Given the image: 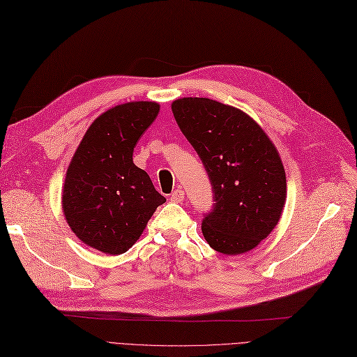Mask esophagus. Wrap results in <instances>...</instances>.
Wrapping results in <instances>:
<instances>
[{"label":"esophagus","mask_w":357,"mask_h":357,"mask_svg":"<svg viewBox=\"0 0 357 357\" xmlns=\"http://www.w3.org/2000/svg\"><path fill=\"white\" fill-rule=\"evenodd\" d=\"M169 198H171L172 202H183V201H185V190L176 189L174 192H172Z\"/></svg>","instance_id":"1"}]
</instances>
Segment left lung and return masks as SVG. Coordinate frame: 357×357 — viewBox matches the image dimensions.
I'll list each match as a JSON object with an SVG mask.
<instances>
[{
  "instance_id": "left-lung-1",
  "label": "left lung",
  "mask_w": 357,
  "mask_h": 357,
  "mask_svg": "<svg viewBox=\"0 0 357 357\" xmlns=\"http://www.w3.org/2000/svg\"><path fill=\"white\" fill-rule=\"evenodd\" d=\"M171 109L213 189L202 236L225 255L254 249L278 225L285 206V171L273 142L255 120L229 105L183 98Z\"/></svg>"
}]
</instances>
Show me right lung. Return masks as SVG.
<instances>
[{"label":"right lung","instance_id":"add662e5","mask_svg":"<svg viewBox=\"0 0 357 357\" xmlns=\"http://www.w3.org/2000/svg\"><path fill=\"white\" fill-rule=\"evenodd\" d=\"M159 108L156 102H129L103 112L85 132L67 168L64 218L81 242L100 252L129 250L167 201L132 159Z\"/></svg>","mask_w":357,"mask_h":357}]
</instances>
